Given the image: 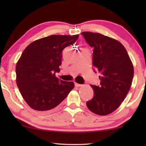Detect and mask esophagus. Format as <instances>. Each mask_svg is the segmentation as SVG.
<instances>
[{
  "label": "esophagus",
  "instance_id": "obj_1",
  "mask_svg": "<svg viewBox=\"0 0 146 146\" xmlns=\"http://www.w3.org/2000/svg\"><path fill=\"white\" fill-rule=\"evenodd\" d=\"M75 86H76V87H80V86H81L82 85H81V84H79L76 83V82H75Z\"/></svg>",
  "mask_w": 146,
  "mask_h": 146
}]
</instances>
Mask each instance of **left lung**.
Masks as SVG:
<instances>
[{"mask_svg":"<svg viewBox=\"0 0 146 146\" xmlns=\"http://www.w3.org/2000/svg\"><path fill=\"white\" fill-rule=\"evenodd\" d=\"M82 35L93 48V66L100 74V85H91L94 96L86 105L95 114L107 115L119 107L129 90L134 75L132 62L124 46L115 39L90 31Z\"/></svg>","mask_w":146,"mask_h":146,"instance_id":"8db88e82","label":"left lung"}]
</instances>
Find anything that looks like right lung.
Masks as SVG:
<instances>
[{
    "label": "right lung",
    "instance_id": "add662e5",
    "mask_svg": "<svg viewBox=\"0 0 146 146\" xmlns=\"http://www.w3.org/2000/svg\"><path fill=\"white\" fill-rule=\"evenodd\" d=\"M79 35H53L26 47L16 65V81L24 100L32 109L45 111L61 103L74 83L56 77L60 71L63 49L73 46Z\"/></svg>",
    "mask_w": 146,
    "mask_h": 146
}]
</instances>
